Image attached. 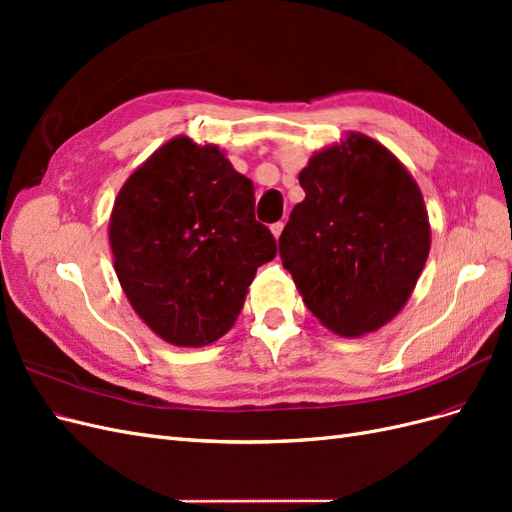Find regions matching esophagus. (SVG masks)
I'll list each match as a JSON object with an SVG mask.
<instances>
[{"instance_id": "obj_1", "label": "esophagus", "mask_w": 512, "mask_h": 512, "mask_svg": "<svg viewBox=\"0 0 512 512\" xmlns=\"http://www.w3.org/2000/svg\"><path fill=\"white\" fill-rule=\"evenodd\" d=\"M282 230H284V224H282V222H275V224H271V232H273V237H275V239H280Z\"/></svg>"}]
</instances>
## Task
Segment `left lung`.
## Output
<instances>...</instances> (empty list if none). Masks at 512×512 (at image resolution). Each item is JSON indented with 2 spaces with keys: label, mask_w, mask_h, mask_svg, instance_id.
<instances>
[{
  "label": "left lung",
  "mask_w": 512,
  "mask_h": 512,
  "mask_svg": "<svg viewBox=\"0 0 512 512\" xmlns=\"http://www.w3.org/2000/svg\"><path fill=\"white\" fill-rule=\"evenodd\" d=\"M299 183L305 200L280 237L284 269L329 331H378L408 303L429 256L421 190L389 149L361 132L316 151Z\"/></svg>",
  "instance_id": "8db88e82"
}]
</instances>
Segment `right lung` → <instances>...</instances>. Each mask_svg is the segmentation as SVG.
<instances>
[{
    "instance_id": "1",
    "label": "right lung",
    "mask_w": 512,
    "mask_h": 512,
    "mask_svg": "<svg viewBox=\"0 0 512 512\" xmlns=\"http://www.w3.org/2000/svg\"><path fill=\"white\" fill-rule=\"evenodd\" d=\"M108 241L134 312L181 348L226 335L256 269L277 254L256 222L254 183L218 145L188 136L170 138L121 185Z\"/></svg>"
}]
</instances>
